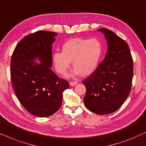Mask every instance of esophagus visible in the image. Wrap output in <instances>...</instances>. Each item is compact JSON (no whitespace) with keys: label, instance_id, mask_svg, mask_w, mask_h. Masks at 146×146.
I'll use <instances>...</instances> for the list:
<instances>
[{"label":"esophagus","instance_id":"obj_1","mask_svg":"<svg viewBox=\"0 0 146 146\" xmlns=\"http://www.w3.org/2000/svg\"><path fill=\"white\" fill-rule=\"evenodd\" d=\"M77 84V81H71L70 83H69V85H70L71 86H72V87H73V86L76 85Z\"/></svg>","mask_w":146,"mask_h":146}]
</instances>
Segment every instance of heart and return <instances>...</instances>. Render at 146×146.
Segmentation results:
<instances>
[{
    "instance_id": "b5f03b06",
    "label": "heart",
    "mask_w": 146,
    "mask_h": 146,
    "mask_svg": "<svg viewBox=\"0 0 146 146\" xmlns=\"http://www.w3.org/2000/svg\"><path fill=\"white\" fill-rule=\"evenodd\" d=\"M102 53V45L98 39L72 38L62 46V52H56L53 55L55 68L59 74L67 73L71 67V61L75 69L71 76L81 74L87 76L95 70Z\"/></svg>"
}]
</instances>
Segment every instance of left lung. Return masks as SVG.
I'll return each instance as SVG.
<instances>
[{"label": "left lung", "instance_id": "left-lung-1", "mask_svg": "<svg viewBox=\"0 0 146 146\" xmlns=\"http://www.w3.org/2000/svg\"><path fill=\"white\" fill-rule=\"evenodd\" d=\"M98 31L105 36L107 52L96 70L82 83L87 90L84 98L86 107L94 113L104 115L118 110L130 94L133 61L124 40L106 28Z\"/></svg>", "mask_w": 146, "mask_h": 146}]
</instances>
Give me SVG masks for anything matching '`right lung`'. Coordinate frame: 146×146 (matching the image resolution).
Masks as SVG:
<instances>
[{"label": "right lung", "mask_w": 146, "mask_h": 146, "mask_svg": "<svg viewBox=\"0 0 146 146\" xmlns=\"http://www.w3.org/2000/svg\"><path fill=\"white\" fill-rule=\"evenodd\" d=\"M55 32L40 30L22 38L12 53L11 76L12 87L24 108L38 117L55 113L62 103L63 93L69 87L50 67ZM38 58L41 64L34 62Z\"/></svg>", "instance_id": "1"}]
</instances>
